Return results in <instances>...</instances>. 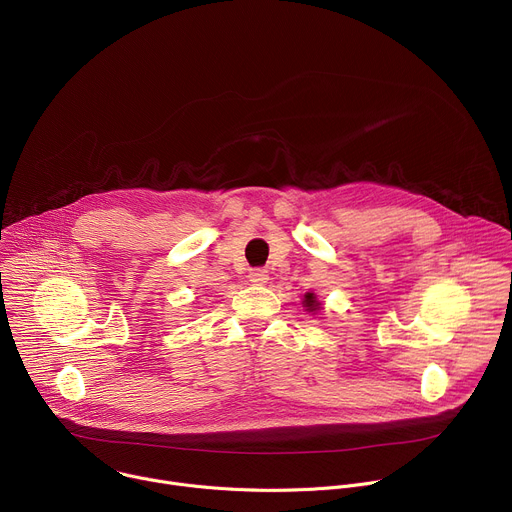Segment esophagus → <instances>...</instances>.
Here are the masks:
<instances>
[{
	"instance_id": "obj_1",
	"label": "esophagus",
	"mask_w": 512,
	"mask_h": 512,
	"mask_svg": "<svg viewBox=\"0 0 512 512\" xmlns=\"http://www.w3.org/2000/svg\"><path fill=\"white\" fill-rule=\"evenodd\" d=\"M267 279H269V275H267L265 269H253V271L249 273V281L255 283V285H265Z\"/></svg>"
}]
</instances>
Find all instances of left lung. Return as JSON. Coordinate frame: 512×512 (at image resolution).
I'll use <instances>...</instances> for the list:
<instances>
[{
	"label": "left lung",
	"mask_w": 512,
	"mask_h": 512,
	"mask_svg": "<svg viewBox=\"0 0 512 512\" xmlns=\"http://www.w3.org/2000/svg\"><path fill=\"white\" fill-rule=\"evenodd\" d=\"M302 306H304V310H306L308 314H318V312L324 308L322 302L316 298L314 291H306L304 300H302Z\"/></svg>",
	"instance_id": "1"
}]
</instances>
